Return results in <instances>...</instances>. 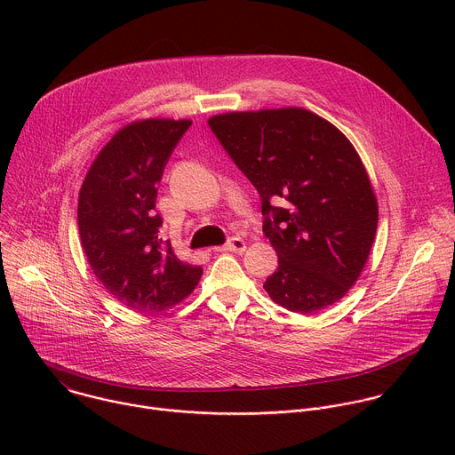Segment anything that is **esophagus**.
Here are the masks:
<instances>
[{
    "label": "esophagus",
    "mask_w": 455,
    "mask_h": 455,
    "mask_svg": "<svg viewBox=\"0 0 455 455\" xmlns=\"http://www.w3.org/2000/svg\"><path fill=\"white\" fill-rule=\"evenodd\" d=\"M244 248H246V243L241 237H230L223 246H218L216 250L218 251H235V253H241V251H244Z\"/></svg>",
    "instance_id": "1"
}]
</instances>
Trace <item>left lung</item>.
<instances>
[{"instance_id": "1", "label": "left lung", "mask_w": 455, "mask_h": 455, "mask_svg": "<svg viewBox=\"0 0 455 455\" xmlns=\"http://www.w3.org/2000/svg\"><path fill=\"white\" fill-rule=\"evenodd\" d=\"M261 196L263 232L279 257L265 290L279 306L315 313L356 283L374 241L378 204L351 142L302 108L209 120Z\"/></svg>"}]
</instances>
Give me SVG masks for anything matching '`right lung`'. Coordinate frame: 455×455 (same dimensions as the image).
<instances>
[{
    "mask_svg": "<svg viewBox=\"0 0 455 455\" xmlns=\"http://www.w3.org/2000/svg\"><path fill=\"white\" fill-rule=\"evenodd\" d=\"M190 120L133 122L104 146L79 194V235L104 288L127 307L164 311L196 288L204 270L181 263L160 235L164 169Z\"/></svg>",
    "mask_w": 455,
    "mask_h": 455,
    "instance_id": "right-lung-1",
    "label": "right lung"
}]
</instances>
